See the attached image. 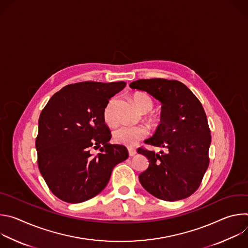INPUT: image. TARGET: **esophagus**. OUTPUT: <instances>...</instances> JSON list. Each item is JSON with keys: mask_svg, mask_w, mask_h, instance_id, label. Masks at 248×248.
I'll list each match as a JSON object with an SVG mask.
<instances>
[{"mask_svg": "<svg viewBox=\"0 0 248 248\" xmlns=\"http://www.w3.org/2000/svg\"><path fill=\"white\" fill-rule=\"evenodd\" d=\"M128 150V155L130 156V157H133V156H135L136 155V150L135 149H132V148H128L127 149Z\"/></svg>", "mask_w": 248, "mask_h": 248, "instance_id": "esophagus-1", "label": "esophagus"}]
</instances>
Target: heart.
<instances>
[{
    "label": "heart",
    "instance_id": "1",
    "mask_svg": "<svg viewBox=\"0 0 248 248\" xmlns=\"http://www.w3.org/2000/svg\"><path fill=\"white\" fill-rule=\"evenodd\" d=\"M133 101L137 108L143 113H148L153 108V100L145 93H137L133 96ZM115 99H111L104 110V121L108 124H115V117L113 115V105ZM148 134V130L143 125H129L124 124L117 127L113 131V139L116 143L124 145L126 147H134Z\"/></svg>",
    "mask_w": 248,
    "mask_h": 248
}]
</instances>
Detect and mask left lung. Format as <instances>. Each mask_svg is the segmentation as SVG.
I'll return each instance as SVG.
<instances>
[{"label": "left lung", "instance_id": "obj_1", "mask_svg": "<svg viewBox=\"0 0 248 248\" xmlns=\"http://www.w3.org/2000/svg\"><path fill=\"white\" fill-rule=\"evenodd\" d=\"M162 103L161 124L144 142L164 151L139 148L149 167L139 182L149 193L166 201L190 196L199 187L209 165L211 133L200 101L182 82L162 78L139 79L129 84Z\"/></svg>", "mask_w": 248, "mask_h": 248}]
</instances>
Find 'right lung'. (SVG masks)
<instances>
[{
  "label": "right lung",
  "mask_w": 248,
  "mask_h": 248,
  "mask_svg": "<svg viewBox=\"0 0 248 248\" xmlns=\"http://www.w3.org/2000/svg\"><path fill=\"white\" fill-rule=\"evenodd\" d=\"M125 82L85 81L54 94L40 114L36 146L38 167L51 191L67 203H80L108 185L113 169L128 157L126 148L110 144L104 121L109 100ZM92 147L101 151L93 156Z\"/></svg>",
  "instance_id": "obj_1"
}]
</instances>
